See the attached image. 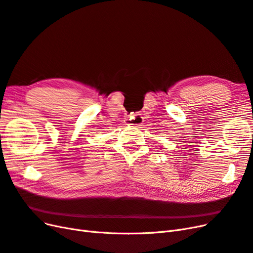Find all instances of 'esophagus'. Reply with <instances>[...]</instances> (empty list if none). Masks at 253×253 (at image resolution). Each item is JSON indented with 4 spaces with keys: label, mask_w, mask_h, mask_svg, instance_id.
I'll list each match as a JSON object with an SVG mask.
<instances>
[{
    "label": "esophagus",
    "mask_w": 253,
    "mask_h": 253,
    "mask_svg": "<svg viewBox=\"0 0 253 253\" xmlns=\"http://www.w3.org/2000/svg\"><path fill=\"white\" fill-rule=\"evenodd\" d=\"M126 125L128 126H140L143 122V118L141 117V115L139 114H131L126 119Z\"/></svg>",
    "instance_id": "esophagus-1"
}]
</instances>
